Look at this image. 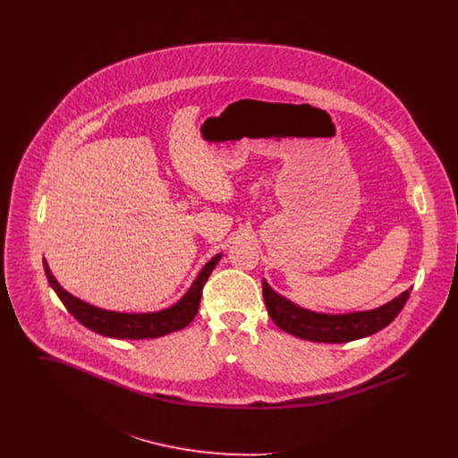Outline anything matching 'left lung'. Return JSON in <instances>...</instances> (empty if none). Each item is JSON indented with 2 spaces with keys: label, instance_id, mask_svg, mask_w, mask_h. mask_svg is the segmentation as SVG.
Wrapping results in <instances>:
<instances>
[{
  "label": "left lung",
  "instance_id": "obj_1",
  "mask_svg": "<svg viewBox=\"0 0 458 458\" xmlns=\"http://www.w3.org/2000/svg\"><path fill=\"white\" fill-rule=\"evenodd\" d=\"M411 290H405L388 304L372 310L323 314L290 302L266 284V280H262V297L275 325L293 336L318 344H347L377 333L400 314L411 295Z\"/></svg>",
  "mask_w": 458,
  "mask_h": 458
}]
</instances>
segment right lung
<instances>
[{
  "instance_id": "obj_1",
  "label": "right lung",
  "mask_w": 458,
  "mask_h": 458,
  "mask_svg": "<svg viewBox=\"0 0 458 458\" xmlns=\"http://www.w3.org/2000/svg\"><path fill=\"white\" fill-rule=\"evenodd\" d=\"M221 254H216L211 261L208 262L200 273L197 275L192 286L187 290V293L176 302V304L157 310V312H139V314H129V312H114L99 309L96 305L88 304L72 293H68L62 284L56 282L53 273L49 271V266L44 259V271L47 276V282L51 288L56 292L60 301L64 302L66 310L84 327L103 335L109 338L118 340H142V338H159L168 333H174L178 329H183L192 323L196 318L202 288L208 282L209 275L216 267Z\"/></svg>"
}]
</instances>
